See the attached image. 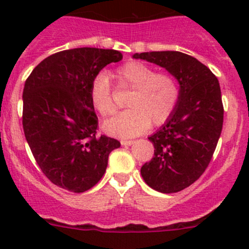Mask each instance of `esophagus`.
<instances>
[{"instance_id": "esophagus-1", "label": "esophagus", "mask_w": 249, "mask_h": 249, "mask_svg": "<svg viewBox=\"0 0 249 249\" xmlns=\"http://www.w3.org/2000/svg\"><path fill=\"white\" fill-rule=\"evenodd\" d=\"M120 143H122V145H125V147H127V145H131V144H134L135 143V141L134 140H122L120 141Z\"/></svg>"}]
</instances>
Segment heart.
Here are the masks:
<instances>
[{
  "instance_id": "1",
  "label": "heart",
  "mask_w": 249,
  "mask_h": 249,
  "mask_svg": "<svg viewBox=\"0 0 249 249\" xmlns=\"http://www.w3.org/2000/svg\"><path fill=\"white\" fill-rule=\"evenodd\" d=\"M119 84L132 89L127 107L104 124L110 136L134 137L150 126L166 123L175 112L179 100V88L172 76L157 73L153 67L139 61L123 65L113 73ZM90 102L101 117L112 115L117 109L113 100L112 87L106 74H99L90 85Z\"/></svg>"
}]
</instances>
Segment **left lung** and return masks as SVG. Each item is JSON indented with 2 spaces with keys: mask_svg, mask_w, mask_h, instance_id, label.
I'll use <instances>...</instances> for the list:
<instances>
[{
  "mask_svg": "<svg viewBox=\"0 0 249 249\" xmlns=\"http://www.w3.org/2000/svg\"><path fill=\"white\" fill-rule=\"evenodd\" d=\"M132 57L164 67L179 84L175 112L148 137L154 157L141 167V175L157 192H180L199 179L217 147L224 115L219 82L207 66L184 53H136Z\"/></svg>",
  "mask_w": 249,
  "mask_h": 249,
  "instance_id": "obj_1",
  "label": "left lung"
}]
</instances>
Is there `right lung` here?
Masks as SVG:
<instances>
[{"instance_id":"obj_1","label":"right lung","mask_w":249,"mask_h":249,"mask_svg":"<svg viewBox=\"0 0 249 249\" xmlns=\"http://www.w3.org/2000/svg\"><path fill=\"white\" fill-rule=\"evenodd\" d=\"M122 53L74 48L39 62L25 82L22 127L29 147L48 179L62 189L83 193L102 178L108 155L119 141L97 136L99 120L90 102V85Z\"/></svg>"}]
</instances>
